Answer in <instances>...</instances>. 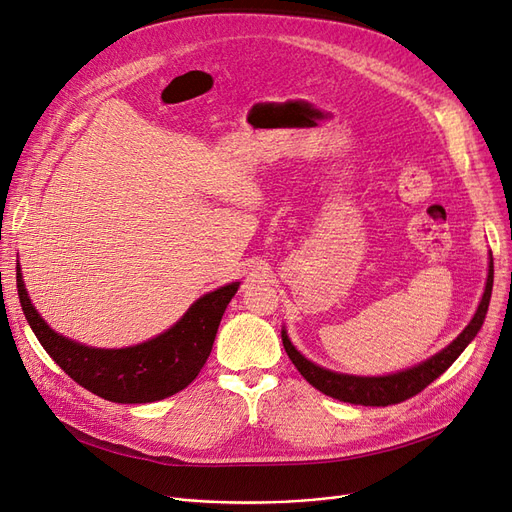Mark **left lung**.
Returning a JSON list of instances; mask_svg holds the SVG:
<instances>
[{"instance_id": "left-lung-1", "label": "left lung", "mask_w": 512, "mask_h": 512, "mask_svg": "<svg viewBox=\"0 0 512 512\" xmlns=\"http://www.w3.org/2000/svg\"><path fill=\"white\" fill-rule=\"evenodd\" d=\"M491 288H493V258H489V277H487L483 301H480L472 322L466 329H463V333L455 339L451 346L444 348L436 356H431L429 361L416 365L412 369L399 371V374H393V376L359 378V376L335 374V371L322 369V367L314 365L312 361H307L301 352L294 350L286 331H282V342H284L288 359L294 363V367L301 371V376L320 393L329 395L333 399H339V401H346V404H354V406L401 404V401L418 395L425 389V386H429L438 376H442L444 371L455 363L457 356L466 350V346L476 337L480 327H483V320H485L489 299H491Z\"/></svg>"}]
</instances>
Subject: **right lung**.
I'll list each match as a JSON object with an SVG mask.
<instances>
[{
	"label": "right lung",
	"instance_id": "right-lung-1",
	"mask_svg": "<svg viewBox=\"0 0 512 512\" xmlns=\"http://www.w3.org/2000/svg\"><path fill=\"white\" fill-rule=\"evenodd\" d=\"M17 288L23 314L38 342L74 382L115 404H149L179 393L198 376L211 354L224 309L239 284L205 294L173 329L145 344L121 350L81 346L51 331L27 297L19 262Z\"/></svg>",
	"mask_w": 512,
	"mask_h": 512
}]
</instances>
